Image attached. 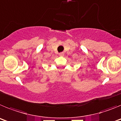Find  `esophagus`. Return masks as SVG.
<instances>
[{"mask_svg":"<svg viewBox=\"0 0 121 121\" xmlns=\"http://www.w3.org/2000/svg\"><path fill=\"white\" fill-rule=\"evenodd\" d=\"M59 55L60 56H64V53H60L59 54Z\"/></svg>","mask_w":121,"mask_h":121,"instance_id":"obj_1","label":"esophagus"}]
</instances>
